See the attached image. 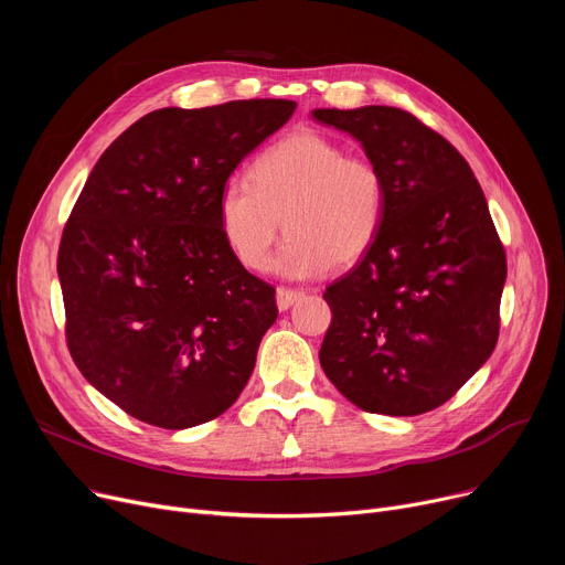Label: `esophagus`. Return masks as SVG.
<instances>
[{"mask_svg":"<svg viewBox=\"0 0 565 565\" xmlns=\"http://www.w3.org/2000/svg\"><path fill=\"white\" fill-rule=\"evenodd\" d=\"M300 298H305V290L286 288V286H279V288H277V307H279V311L290 309Z\"/></svg>","mask_w":565,"mask_h":565,"instance_id":"1","label":"esophagus"}]
</instances>
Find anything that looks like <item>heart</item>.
I'll return each instance as SVG.
<instances>
[{"instance_id": "b5f03b06", "label": "heart", "mask_w": 565, "mask_h": 565, "mask_svg": "<svg viewBox=\"0 0 565 565\" xmlns=\"http://www.w3.org/2000/svg\"><path fill=\"white\" fill-rule=\"evenodd\" d=\"M387 213V181L366 156L318 130H298L254 160L249 181L233 175L217 196V222L233 258L260 270L275 258L286 277H311L360 263L375 245Z\"/></svg>"}]
</instances>
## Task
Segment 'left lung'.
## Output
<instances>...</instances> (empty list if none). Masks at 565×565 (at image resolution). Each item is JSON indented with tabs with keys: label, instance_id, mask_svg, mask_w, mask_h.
I'll return each mask as SVG.
<instances>
[{
	"label": "left lung",
	"instance_id": "obj_1",
	"mask_svg": "<svg viewBox=\"0 0 565 565\" xmlns=\"http://www.w3.org/2000/svg\"><path fill=\"white\" fill-rule=\"evenodd\" d=\"M360 139L387 181L371 252L322 292L320 366L358 407L414 417L447 403L492 354L507 252L467 160L417 116L316 109Z\"/></svg>",
	"mask_w": 565,
	"mask_h": 565
}]
</instances>
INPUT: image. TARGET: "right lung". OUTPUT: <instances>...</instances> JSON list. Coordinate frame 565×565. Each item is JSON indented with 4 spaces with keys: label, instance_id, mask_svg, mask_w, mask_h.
I'll return each instance as SVG.
<instances>
[{
    "label": "right lung",
    "instance_id": "add662e5",
    "mask_svg": "<svg viewBox=\"0 0 565 565\" xmlns=\"http://www.w3.org/2000/svg\"><path fill=\"white\" fill-rule=\"evenodd\" d=\"M292 100H231L141 116L100 156L62 233L56 273L82 375L167 430L241 396L277 320L275 286L228 252L217 196Z\"/></svg>",
    "mask_w": 565,
    "mask_h": 565
}]
</instances>
